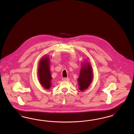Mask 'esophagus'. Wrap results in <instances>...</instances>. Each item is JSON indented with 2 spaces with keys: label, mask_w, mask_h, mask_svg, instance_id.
Returning a JSON list of instances; mask_svg holds the SVG:
<instances>
[{
  "label": "esophagus",
  "mask_w": 134,
  "mask_h": 134,
  "mask_svg": "<svg viewBox=\"0 0 134 134\" xmlns=\"http://www.w3.org/2000/svg\"><path fill=\"white\" fill-rule=\"evenodd\" d=\"M62 80H63V81H69V78L63 77V78H62Z\"/></svg>",
  "instance_id": "esophagus-1"
}]
</instances>
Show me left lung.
<instances>
[{
  "label": "left lung",
  "instance_id": "8db88e82",
  "mask_svg": "<svg viewBox=\"0 0 134 134\" xmlns=\"http://www.w3.org/2000/svg\"><path fill=\"white\" fill-rule=\"evenodd\" d=\"M92 79V68L90 64H83L78 78L79 88L83 91L89 86Z\"/></svg>",
  "mask_w": 134,
  "mask_h": 134
}]
</instances>
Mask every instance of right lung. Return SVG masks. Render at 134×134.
<instances>
[{"label": "right lung", "instance_id": "1", "mask_svg": "<svg viewBox=\"0 0 134 134\" xmlns=\"http://www.w3.org/2000/svg\"><path fill=\"white\" fill-rule=\"evenodd\" d=\"M38 78L41 85L46 89H49L51 87V73L49 58H43L39 63L38 66Z\"/></svg>", "mask_w": 134, "mask_h": 134}]
</instances>
